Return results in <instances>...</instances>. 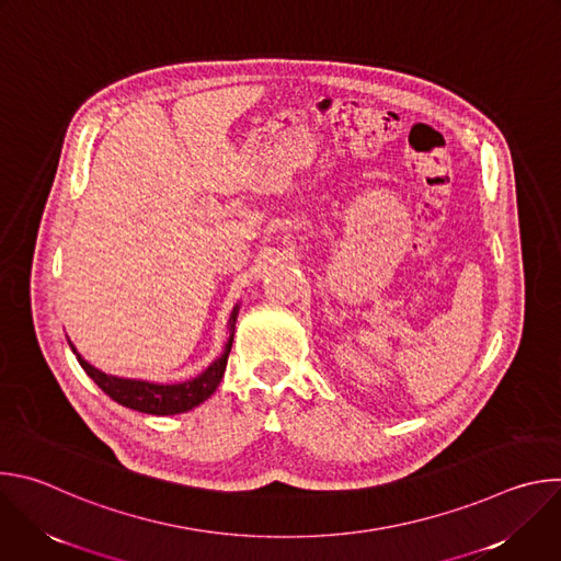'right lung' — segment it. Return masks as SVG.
I'll list each match as a JSON object with an SVG mask.
<instances>
[{
    "mask_svg": "<svg viewBox=\"0 0 561 561\" xmlns=\"http://www.w3.org/2000/svg\"><path fill=\"white\" fill-rule=\"evenodd\" d=\"M237 310H239V306L232 308L230 322H228L230 337L226 342L221 357H217L202 375H197L188 381H182V383H152V381H144V379L113 377V375H106V373L98 370L95 366H91L82 355L75 351L72 344H70V348H72L79 366H82L87 370V375L111 399H115L117 404L139 411V413H148V415H178V413H186V411L199 407L217 390V386L224 377V370H226L230 346H232V329H234Z\"/></svg>",
    "mask_w": 561,
    "mask_h": 561,
    "instance_id": "add662e5",
    "label": "right lung"
}]
</instances>
